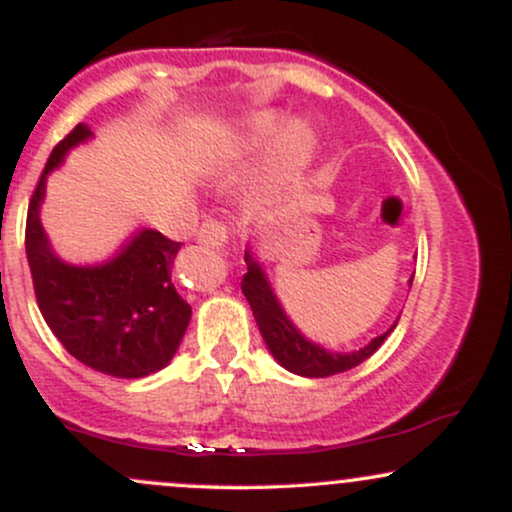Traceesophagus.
<instances>
[{
	"instance_id": "34e87169",
	"label": "esophagus",
	"mask_w": 512,
	"mask_h": 512,
	"mask_svg": "<svg viewBox=\"0 0 512 512\" xmlns=\"http://www.w3.org/2000/svg\"><path fill=\"white\" fill-rule=\"evenodd\" d=\"M228 236H231V231L219 219H204L202 226L197 228V240L209 248H223L228 243Z\"/></svg>"
}]
</instances>
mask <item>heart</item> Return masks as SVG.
Returning <instances> with one entry per match:
<instances>
[{
    "mask_svg": "<svg viewBox=\"0 0 512 512\" xmlns=\"http://www.w3.org/2000/svg\"><path fill=\"white\" fill-rule=\"evenodd\" d=\"M279 127L274 115H264L260 120H255L252 125V137L255 139H269ZM315 154V134L313 129L303 122H296L276 139L274 146V161L284 173H298L310 163V158Z\"/></svg>",
    "mask_w": 512,
    "mask_h": 512,
    "instance_id": "obj_1",
    "label": "heart"
}]
</instances>
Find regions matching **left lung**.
<instances>
[{
    "instance_id": "1",
    "label": "left lung",
    "mask_w": 512,
    "mask_h": 512,
    "mask_svg": "<svg viewBox=\"0 0 512 512\" xmlns=\"http://www.w3.org/2000/svg\"><path fill=\"white\" fill-rule=\"evenodd\" d=\"M245 262H248V274L243 276L240 289H243L245 298H248L252 315H255L257 327H260L269 351H272L276 361H279L286 370H291V373L305 375V378H330V375L344 373V370L356 368L358 363H363L366 358L373 356L375 351L380 349V344L387 339V334L395 330V327H392V330L375 337L368 346L351 351V354H332V351L308 342V339L291 325L289 317L281 310V305L276 303L260 264L252 260L250 252H245ZM411 279H414V276H411Z\"/></svg>"
}]
</instances>
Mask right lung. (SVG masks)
<instances>
[{
  "mask_svg": "<svg viewBox=\"0 0 512 512\" xmlns=\"http://www.w3.org/2000/svg\"><path fill=\"white\" fill-rule=\"evenodd\" d=\"M86 137L91 132L79 122L52 149L28 204L26 255L35 301L76 361L113 378H144L168 366L192 315L170 279L180 243L144 228L115 260L98 267H72L50 250L38 216L45 178Z\"/></svg>",
  "mask_w": 512,
  "mask_h": 512,
  "instance_id": "right-lung-1",
  "label": "right lung"
}]
</instances>
